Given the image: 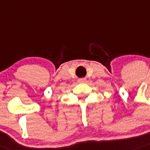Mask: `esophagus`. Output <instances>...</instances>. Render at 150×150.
<instances>
[{"label":"esophagus","mask_w":150,"mask_h":150,"mask_svg":"<svg viewBox=\"0 0 150 150\" xmlns=\"http://www.w3.org/2000/svg\"><path fill=\"white\" fill-rule=\"evenodd\" d=\"M79 82H84V81H86V79H84V78L79 79Z\"/></svg>","instance_id":"34e87169"}]
</instances>
